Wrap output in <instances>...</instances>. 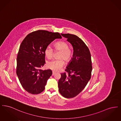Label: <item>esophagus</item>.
I'll use <instances>...</instances> for the list:
<instances>
[{
    "instance_id": "1",
    "label": "esophagus",
    "mask_w": 121,
    "mask_h": 121,
    "mask_svg": "<svg viewBox=\"0 0 121 121\" xmlns=\"http://www.w3.org/2000/svg\"><path fill=\"white\" fill-rule=\"evenodd\" d=\"M55 73H55V72H54V71H52V76H53V75H54L55 74Z\"/></svg>"
}]
</instances>
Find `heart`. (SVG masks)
Wrapping results in <instances>:
<instances>
[{"label":"heart","mask_w":121,"mask_h":121,"mask_svg":"<svg viewBox=\"0 0 121 121\" xmlns=\"http://www.w3.org/2000/svg\"><path fill=\"white\" fill-rule=\"evenodd\" d=\"M55 48L56 50L62 51L59 56L60 58H63L66 62H69L72 57V52L69 49L68 43L64 41H60L55 44ZM45 54L48 59L52 58L54 50L52 47L48 45L45 49ZM64 61L62 59H54L49 61L47 63V67L48 69L54 71H58L63 67Z\"/></svg>","instance_id":"b5f03b06"}]
</instances>
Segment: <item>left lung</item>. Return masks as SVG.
Listing matches in <instances>:
<instances>
[{
  "label": "left lung",
  "instance_id": "obj_1",
  "mask_svg": "<svg viewBox=\"0 0 121 121\" xmlns=\"http://www.w3.org/2000/svg\"><path fill=\"white\" fill-rule=\"evenodd\" d=\"M61 35L72 44L73 53L65 69L68 74L66 73L61 74L58 82V90L64 98H74L82 91L91 78V54L86 44L77 36L69 34Z\"/></svg>",
  "mask_w": 121,
  "mask_h": 121
}]
</instances>
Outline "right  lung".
Masks as SVG:
<instances>
[{
  "label": "right lung",
  "instance_id": "add662e5",
  "mask_svg": "<svg viewBox=\"0 0 121 121\" xmlns=\"http://www.w3.org/2000/svg\"><path fill=\"white\" fill-rule=\"evenodd\" d=\"M61 38L58 33L39 30L29 34L22 41L17 53L16 73L28 92L38 94L44 90L52 74L50 69H40L45 63V49L53 41Z\"/></svg>",
  "mask_w": 121,
  "mask_h": 121
}]
</instances>
